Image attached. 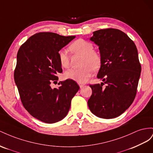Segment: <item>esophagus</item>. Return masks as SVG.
Here are the masks:
<instances>
[{"label": "esophagus", "instance_id": "esophagus-1", "mask_svg": "<svg viewBox=\"0 0 153 153\" xmlns=\"http://www.w3.org/2000/svg\"><path fill=\"white\" fill-rule=\"evenodd\" d=\"M78 85H79V86H80V88H82V87H83L84 86H85V83H82V82H79V83H78Z\"/></svg>", "mask_w": 153, "mask_h": 153}]
</instances>
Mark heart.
<instances>
[{
	"mask_svg": "<svg viewBox=\"0 0 153 153\" xmlns=\"http://www.w3.org/2000/svg\"><path fill=\"white\" fill-rule=\"evenodd\" d=\"M69 49L73 53L82 55L80 65L78 68H71L64 73L65 79H71L77 82H85L90 77L93 69L96 71L101 65V56L98 52L94 51L92 43L82 39H78L70 45ZM59 62L63 68L70 66V60L67 52L60 50L58 52Z\"/></svg>",
	"mask_w": 153,
	"mask_h": 153,
	"instance_id": "b5f03b06",
	"label": "heart"
}]
</instances>
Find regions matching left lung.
Returning a JSON list of instances; mask_svg holds the SVG:
<instances>
[{
	"mask_svg": "<svg viewBox=\"0 0 153 153\" xmlns=\"http://www.w3.org/2000/svg\"><path fill=\"white\" fill-rule=\"evenodd\" d=\"M90 40L99 46L101 56L97 78L104 82L90 85L88 101L91 113L102 119H113L131 106L137 94L141 65L133 40L120 30H96ZM106 84L105 87L102 85Z\"/></svg>",
	"mask_w": 153,
	"mask_h": 153,
	"instance_id": "left-lung-1",
	"label": "left lung"
}]
</instances>
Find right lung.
I'll return each instance as SVG.
<instances>
[{"mask_svg": "<svg viewBox=\"0 0 153 153\" xmlns=\"http://www.w3.org/2000/svg\"><path fill=\"white\" fill-rule=\"evenodd\" d=\"M75 36L42 32L30 36L20 47L14 72L24 107L33 117L43 123H55L67 115L72 99L79 86L71 79L61 82L58 88L51 83L58 81L62 68L58 52Z\"/></svg>", "mask_w": 153, "mask_h": 153, "instance_id": "right-lung-1", "label": "right lung"}]
</instances>
